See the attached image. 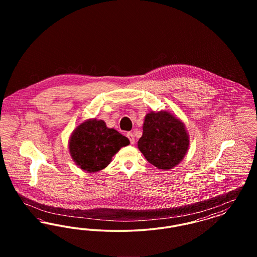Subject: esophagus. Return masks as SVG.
<instances>
[{
    "mask_svg": "<svg viewBox=\"0 0 257 257\" xmlns=\"http://www.w3.org/2000/svg\"><path fill=\"white\" fill-rule=\"evenodd\" d=\"M127 138H128V139H129V141H130V143H131V145H134V144H135L134 134H133V133H131V132H129V133H127Z\"/></svg>",
    "mask_w": 257,
    "mask_h": 257,
    "instance_id": "34e87169",
    "label": "esophagus"
}]
</instances>
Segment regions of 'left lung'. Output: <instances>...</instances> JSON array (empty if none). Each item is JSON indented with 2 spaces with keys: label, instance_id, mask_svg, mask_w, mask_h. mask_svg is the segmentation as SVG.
Listing matches in <instances>:
<instances>
[{
  "label": "left lung",
  "instance_id": "8db88e82",
  "mask_svg": "<svg viewBox=\"0 0 257 257\" xmlns=\"http://www.w3.org/2000/svg\"><path fill=\"white\" fill-rule=\"evenodd\" d=\"M138 147L146 159L160 170H171L183 159L189 137L183 123L167 111L147 113Z\"/></svg>",
  "mask_w": 257,
  "mask_h": 257
}]
</instances>
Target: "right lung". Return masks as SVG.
<instances>
[{"mask_svg": "<svg viewBox=\"0 0 257 257\" xmlns=\"http://www.w3.org/2000/svg\"><path fill=\"white\" fill-rule=\"evenodd\" d=\"M130 144L129 140L103 120H86L70 138L69 150L74 161L84 171L96 172L110 164L111 157Z\"/></svg>", "mask_w": 257, "mask_h": 257, "instance_id": "obj_1", "label": "right lung"}]
</instances>
